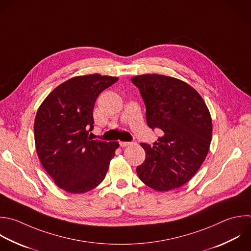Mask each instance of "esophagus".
<instances>
[{
	"mask_svg": "<svg viewBox=\"0 0 251 251\" xmlns=\"http://www.w3.org/2000/svg\"><path fill=\"white\" fill-rule=\"evenodd\" d=\"M119 143L122 147H126V146H129L130 144H132V142H126V141H120Z\"/></svg>",
	"mask_w": 251,
	"mask_h": 251,
	"instance_id": "34e87169",
	"label": "esophagus"
}]
</instances>
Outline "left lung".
Segmentation results:
<instances>
[{"label":"left lung","instance_id":"obj_1","mask_svg":"<svg viewBox=\"0 0 251 251\" xmlns=\"http://www.w3.org/2000/svg\"><path fill=\"white\" fill-rule=\"evenodd\" d=\"M131 81L146 106L148 126L163 131L153 146L140 144L146 155L136 173L155 190L178 188L196 174L209 152L210 112L200 94L180 79L147 74Z\"/></svg>","mask_w":251,"mask_h":251}]
</instances>
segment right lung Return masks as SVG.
I'll list each match as a JSON object with an SVG mask.
<instances>
[{"mask_svg":"<svg viewBox=\"0 0 251 251\" xmlns=\"http://www.w3.org/2000/svg\"><path fill=\"white\" fill-rule=\"evenodd\" d=\"M99 74L75 76L42 102L34 121L38 158L54 182L70 193H84L105 178L120 144L88 137L99 94L118 81Z\"/></svg>","mask_w":251,"mask_h":251,"instance_id":"add662e5","label":"right lung"}]
</instances>
